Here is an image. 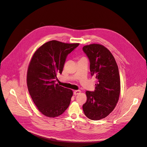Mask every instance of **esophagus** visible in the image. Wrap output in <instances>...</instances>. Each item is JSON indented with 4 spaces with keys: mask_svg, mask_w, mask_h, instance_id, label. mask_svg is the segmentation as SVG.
<instances>
[{
    "mask_svg": "<svg viewBox=\"0 0 147 147\" xmlns=\"http://www.w3.org/2000/svg\"><path fill=\"white\" fill-rule=\"evenodd\" d=\"M80 92H81V91H80V90H75V91H74V94L75 96H76V95L79 94Z\"/></svg>",
    "mask_w": 147,
    "mask_h": 147,
    "instance_id": "34e87169",
    "label": "esophagus"
}]
</instances>
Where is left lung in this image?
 Masks as SVG:
<instances>
[{
  "label": "left lung",
  "instance_id": "8db88e82",
  "mask_svg": "<svg viewBox=\"0 0 147 147\" xmlns=\"http://www.w3.org/2000/svg\"><path fill=\"white\" fill-rule=\"evenodd\" d=\"M83 51L90 61L91 76H95L94 91H87V101L83 105L86 116L99 120L108 116L119 99L120 78L115 60L109 49L99 44L84 46Z\"/></svg>",
  "mask_w": 147,
  "mask_h": 147
}]
</instances>
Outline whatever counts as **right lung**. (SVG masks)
Returning a JSON list of instances; mask_svg holds the SVG:
<instances>
[{
  "instance_id": "obj_1",
  "label": "right lung",
  "mask_w": 147,
  "mask_h": 147,
  "mask_svg": "<svg viewBox=\"0 0 147 147\" xmlns=\"http://www.w3.org/2000/svg\"><path fill=\"white\" fill-rule=\"evenodd\" d=\"M79 43L49 41L34 53L27 73L29 94L38 110L48 117L62 114L69 107L73 91L56 84L67 56Z\"/></svg>"
}]
</instances>
